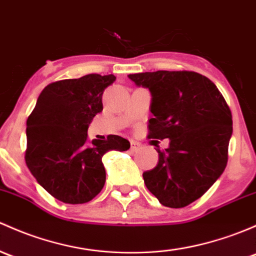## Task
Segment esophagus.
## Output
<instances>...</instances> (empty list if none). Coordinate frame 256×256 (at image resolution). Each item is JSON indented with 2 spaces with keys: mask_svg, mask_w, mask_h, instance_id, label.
<instances>
[{
  "mask_svg": "<svg viewBox=\"0 0 256 256\" xmlns=\"http://www.w3.org/2000/svg\"><path fill=\"white\" fill-rule=\"evenodd\" d=\"M130 150H132V152H137V150H141V144H138V142H137V141H131Z\"/></svg>",
  "mask_w": 256,
  "mask_h": 256,
  "instance_id": "esophagus-1",
  "label": "esophagus"
}]
</instances>
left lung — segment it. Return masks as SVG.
Listing matches in <instances>:
<instances>
[{"label": "left lung", "instance_id": "left-lung-1", "mask_svg": "<svg viewBox=\"0 0 256 256\" xmlns=\"http://www.w3.org/2000/svg\"><path fill=\"white\" fill-rule=\"evenodd\" d=\"M128 78L152 94L148 138H169L168 148L157 150V166L144 173V184L163 206L190 205L227 166L230 106L214 83L198 72H142Z\"/></svg>", "mask_w": 256, "mask_h": 256}]
</instances>
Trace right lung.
Here are the masks:
<instances>
[{"label":"right lung","instance_id":"1","mask_svg":"<svg viewBox=\"0 0 256 256\" xmlns=\"http://www.w3.org/2000/svg\"><path fill=\"white\" fill-rule=\"evenodd\" d=\"M115 80L114 74H90L50 83L26 120V166L64 204L78 205L96 198L106 184L103 156L130 148V142L116 135L88 140V126L103 110V93Z\"/></svg>","mask_w":256,"mask_h":256}]
</instances>
